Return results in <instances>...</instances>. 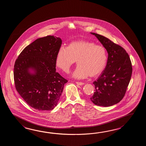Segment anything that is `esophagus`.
Listing matches in <instances>:
<instances>
[{
    "instance_id": "obj_1",
    "label": "esophagus",
    "mask_w": 146,
    "mask_h": 146,
    "mask_svg": "<svg viewBox=\"0 0 146 146\" xmlns=\"http://www.w3.org/2000/svg\"><path fill=\"white\" fill-rule=\"evenodd\" d=\"M76 84H77L79 86H82V85H84V82H76Z\"/></svg>"
}]
</instances>
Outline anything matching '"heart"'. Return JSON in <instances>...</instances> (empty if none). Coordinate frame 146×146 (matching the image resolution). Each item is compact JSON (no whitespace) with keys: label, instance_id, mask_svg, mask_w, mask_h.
Masks as SVG:
<instances>
[{"label":"heart","instance_id":"1","mask_svg":"<svg viewBox=\"0 0 146 146\" xmlns=\"http://www.w3.org/2000/svg\"><path fill=\"white\" fill-rule=\"evenodd\" d=\"M107 59L104 47L90 41L76 40L69 44L66 47L59 48L56 64L62 71L68 72L77 60L78 66L72 76L76 79H84L89 76L91 77L99 76L106 68Z\"/></svg>","mask_w":146,"mask_h":146}]
</instances>
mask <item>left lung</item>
I'll list each match as a JSON object with an SVG mask.
<instances>
[{"instance_id":"obj_1","label":"left lung","mask_w":146,"mask_h":146,"mask_svg":"<svg viewBox=\"0 0 146 146\" xmlns=\"http://www.w3.org/2000/svg\"><path fill=\"white\" fill-rule=\"evenodd\" d=\"M91 33L106 50L108 58L104 70L93 82L96 90L90 100L96 106H113L123 99L126 92L133 71L131 60L122 47L101 35Z\"/></svg>"}]
</instances>
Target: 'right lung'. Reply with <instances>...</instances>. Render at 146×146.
I'll list each match as a JSON object with an SVG mask.
<instances>
[{
	"label": "right lung",
	"mask_w": 146,
	"mask_h": 146,
	"mask_svg": "<svg viewBox=\"0 0 146 146\" xmlns=\"http://www.w3.org/2000/svg\"><path fill=\"white\" fill-rule=\"evenodd\" d=\"M62 40L48 35L37 38L20 54L14 66L16 90L29 106L53 110L67 80L56 72V58Z\"/></svg>",
	"instance_id": "1"
}]
</instances>
